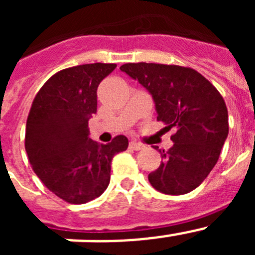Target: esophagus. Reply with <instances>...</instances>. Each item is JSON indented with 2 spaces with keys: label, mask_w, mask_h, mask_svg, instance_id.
Instances as JSON below:
<instances>
[{
  "label": "esophagus",
  "mask_w": 255,
  "mask_h": 255,
  "mask_svg": "<svg viewBox=\"0 0 255 255\" xmlns=\"http://www.w3.org/2000/svg\"><path fill=\"white\" fill-rule=\"evenodd\" d=\"M129 148H130V149H134V150H140V149H143L144 145H143V144L138 143V141L131 140L129 143Z\"/></svg>",
  "instance_id": "esophagus-1"
}]
</instances>
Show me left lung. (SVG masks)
Wrapping results in <instances>:
<instances>
[{"mask_svg":"<svg viewBox=\"0 0 255 255\" xmlns=\"http://www.w3.org/2000/svg\"><path fill=\"white\" fill-rule=\"evenodd\" d=\"M120 70L152 94L157 120L176 130L171 136L173 145L159 150L163 161L148 175L150 185L170 195L194 190L217 163L229 134L222 96L191 67L138 62L123 65Z\"/></svg>","mask_w":255,"mask_h":255,"instance_id":"1","label":"left lung"}]
</instances>
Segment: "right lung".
<instances>
[{
	"instance_id": "add662e5",
	"label": "right lung",
	"mask_w": 255,
	"mask_h": 255,
	"mask_svg": "<svg viewBox=\"0 0 255 255\" xmlns=\"http://www.w3.org/2000/svg\"><path fill=\"white\" fill-rule=\"evenodd\" d=\"M116 64H85L52 75L31 103L25 150L31 168L55 195L71 204L100 197L111 176V161L129 140L89 138L88 121L97 112V89Z\"/></svg>"
}]
</instances>
